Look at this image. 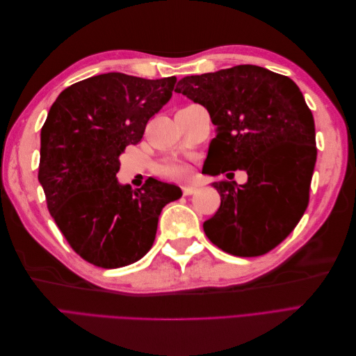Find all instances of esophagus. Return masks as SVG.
Returning a JSON list of instances; mask_svg holds the SVG:
<instances>
[{
    "label": "esophagus",
    "instance_id": "1",
    "mask_svg": "<svg viewBox=\"0 0 356 356\" xmlns=\"http://www.w3.org/2000/svg\"><path fill=\"white\" fill-rule=\"evenodd\" d=\"M197 191L196 186H184L182 187V193H184V196H191L193 193Z\"/></svg>",
    "mask_w": 356,
    "mask_h": 356
}]
</instances>
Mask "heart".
<instances>
[{
  "instance_id": "obj_1",
  "label": "heart",
  "mask_w": 356,
  "mask_h": 356,
  "mask_svg": "<svg viewBox=\"0 0 356 356\" xmlns=\"http://www.w3.org/2000/svg\"><path fill=\"white\" fill-rule=\"evenodd\" d=\"M188 172H190V166L186 163V161H181V160H169L157 168V174L168 179L186 178L188 175Z\"/></svg>"
}]
</instances>
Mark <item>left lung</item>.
<instances>
[{"label":"left lung","mask_w":356,"mask_h":356,"mask_svg":"<svg viewBox=\"0 0 356 356\" xmlns=\"http://www.w3.org/2000/svg\"><path fill=\"white\" fill-rule=\"evenodd\" d=\"M175 92L208 110L217 126L202 172L246 170L248 181L213 182L221 204L203 222L224 252L258 257L296 229L309 204L316 163L315 122L286 75L238 65L179 80Z\"/></svg>","instance_id":"obj_1"}]
</instances>
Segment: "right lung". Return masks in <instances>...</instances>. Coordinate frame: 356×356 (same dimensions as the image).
Returning a JSON list of instances; mask_svg holds the SVG:
<instances>
[{
    "label": "right lung",
    "instance_id": "obj_1",
    "mask_svg": "<svg viewBox=\"0 0 356 356\" xmlns=\"http://www.w3.org/2000/svg\"><path fill=\"white\" fill-rule=\"evenodd\" d=\"M175 83L95 75L63 90L41 127L38 179L49 212L72 250L93 266L141 260L156 239L161 209L181 196L177 186L153 178L136 190L115 178L118 156L141 141Z\"/></svg>",
    "mask_w": 356,
    "mask_h": 356
}]
</instances>
